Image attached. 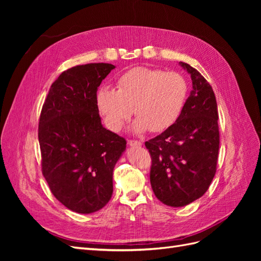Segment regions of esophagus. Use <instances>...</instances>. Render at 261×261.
Instances as JSON below:
<instances>
[{"label":"esophagus","instance_id":"obj_1","mask_svg":"<svg viewBox=\"0 0 261 261\" xmlns=\"http://www.w3.org/2000/svg\"><path fill=\"white\" fill-rule=\"evenodd\" d=\"M141 145H143V143H141V141H138V140H128V146H130V147H140Z\"/></svg>","mask_w":261,"mask_h":261}]
</instances>
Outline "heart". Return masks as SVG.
Here are the masks:
<instances>
[{
	"label": "heart",
	"mask_w": 261,
	"mask_h": 261,
	"mask_svg": "<svg viewBox=\"0 0 261 261\" xmlns=\"http://www.w3.org/2000/svg\"><path fill=\"white\" fill-rule=\"evenodd\" d=\"M116 88L103 86L98 90V111L112 132H120L135 112L138 117L130 129L136 135L150 129L162 133L171 128L183 112L187 97L183 76L148 67H134L125 72L118 77Z\"/></svg>",
	"instance_id": "1"
}]
</instances>
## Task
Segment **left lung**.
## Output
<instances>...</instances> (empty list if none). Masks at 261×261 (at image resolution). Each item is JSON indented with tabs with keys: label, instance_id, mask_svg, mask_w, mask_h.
Instances as JSON below:
<instances>
[{
	"label": "left lung",
	"instance_id": "8db88e82",
	"mask_svg": "<svg viewBox=\"0 0 261 261\" xmlns=\"http://www.w3.org/2000/svg\"><path fill=\"white\" fill-rule=\"evenodd\" d=\"M179 65L191 75L193 90L178 121L145 144L152 158V191L162 203L175 208L207 192L216 174L220 143L212 87L189 64L179 62Z\"/></svg>",
	"mask_w": 261,
	"mask_h": 261
}]
</instances>
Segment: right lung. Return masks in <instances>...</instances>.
I'll list each match as a JSON object with an SVG mask.
<instances>
[{"label":"right lung","instance_id":"right-lung-1","mask_svg":"<svg viewBox=\"0 0 261 261\" xmlns=\"http://www.w3.org/2000/svg\"><path fill=\"white\" fill-rule=\"evenodd\" d=\"M115 66L78 65L49 90L39 121L42 173L52 194L77 213L103 208L113 193V170L126 140L103 127L96 106L101 82Z\"/></svg>","mask_w":261,"mask_h":261}]
</instances>
